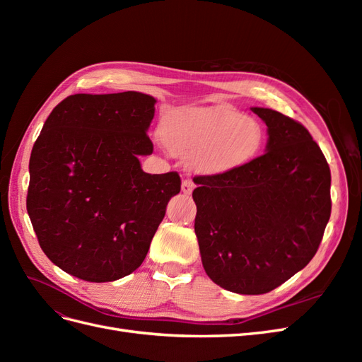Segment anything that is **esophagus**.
Segmentation results:
<instances>
[{
	"label": "esophagus",
	"instance_id": "34e87169",
	"mask_svg": "<svg viewBox=\"0 0 362 362\" xmlns=\"http://www.w3.org/2000/svg\"><path fill=\"white\" fill-rule=\"evenodd\" d=\"M181 189H182V192L185 194H190L193 192V189H194V182L192 180H184L182 184H181Z\"/></svg>",
	"mask_w": 362,
	"mask_h": 362
}]
</instances>
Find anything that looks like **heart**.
Masks as SVG:
<instances>
[{
	"mask_svg": "<svg viewBox=\"0 0 362 362\" xmlns=\"http://www.w3.org/2000/svg\"><path fill=\"white\" fill-rule=\"evenodd\" d=\"M161 140L199 175H225L247 166L264 149V128L228 105L185 108L164 119Z\"/></svg>",
	"mask_w": 362,
	"mask_h": 362,
	"instance_id": "heart-1",
	"label": "heart"
}]
</instances>
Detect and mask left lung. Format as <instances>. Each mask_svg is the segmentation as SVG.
Masks as SVG:
<instances>
[{"instance_id": "left-lung-1", "label": "left lung", "mask_w": 362, "mask_h": 362, "mask_svg": "<svg viewBox=\"0 0 362 362\" xmlns=\"http://www.w3.org/2000/svg\"><path fill=\"white\" fill-rule=\"evenodd\" d=\"M267 125V146L247 166L194 177V233L213 282L264 294L315 255L331 217V170L310 131L270 108L252 107Z\"/></svg>"}]
</instances>
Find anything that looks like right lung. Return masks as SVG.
Segmentation results:
<instances>
[{
    "label": "right lung",
    "mask_w": 362,
    "mask_h": 362,
    "mask_svg": "<svg viewBox=\"0 0 362 362\" xmlns=\"http://www.w3.org/2000/svg\"><path fill=\"white\" fill-rule=\"evenodd\" d=\"M156 100L140 92L68 96L31 149L27 211L39 245L62 270L110 282L144 262L172 196L177 172L151 175L139 156Z\"/></svg>",
    "instance_id": "add662e5"
}]
</instances>
